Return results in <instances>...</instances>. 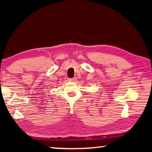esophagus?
Segmentation results:
<instances>
[{
	"label": "esophagus",
	"mask_w": 152,
	"mask_h": 152,
	"mask_svg": "<svg viewBox=\"0 0 152 152\" xmlns=\"http://www.w3.org/2000/svg\"><path fill=\"white\" fill-rule=\"evenodd\" d=\"M76 78H69L68 80L70 82H74L76 81Z\"/></svg>",
	"instance_id": "1"
}]
</instances>
